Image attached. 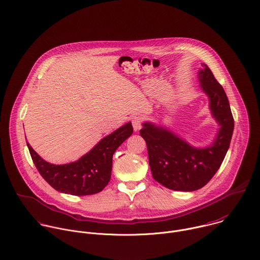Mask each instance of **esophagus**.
Instances as JSON below:
<instances>
[{
	"label": "esophagus",
	"mask_w": 260,
	"mask_h": 260,
	"mask_svg": "<svg viewBox=\"0 0 260 260\" xmlns=\"http://www.w3.org/2000/svg\"><path fill=\"white\" fill-rule=\"evenodd\" d=\"M141 123H142V119L139 116H134L132 118V126L135 132H137L138 130H140L141 128Z\"/></svg>",
	"instance_id": "1"
}]
</instances>
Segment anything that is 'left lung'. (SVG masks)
<instances>
[{
  "instance_id": "1",
  "label": "left lung",
  "mask_w": 260,
  "mask_h": 260,
  "mask_svg": "<svg viewBox=\"0 0 260 260\" xmlns=\"http://www.w3.org/2000/svg\"><path fill=\"white\" fill-rule=\"evenodd\" d=\"M201 66L197 72L199 87L208 98L210 114L218 125L212 142L196 147L164 124L149 121L142 123L139 132L147 145L153 179L175 191L191 192L208 183L226 154L234 131L226 94L210 69Z\"/></svg>"
}]
</instances>
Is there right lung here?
I'll list each match as a JSON object with an SVG mask.
<instances>
[{
	"instance_id": "add662e5",
	"label": "right lung",
	"mask_w": 260,
	"mask_h": 260,
	"mask_svg": "<svg viewBox=\"0 0 260 260\" xmlns=\"http://www.w3.org/2000/svg\"><path fill=\"white\" fill-rule=\"evenodd\" d=\"M133 133L131 122L101 139L79 159L55 165L45 160L27 142L31 158L42 177L57 191L84 196L101 192L110 182L113 154Z\"/></svg>"
}]
</instances>
